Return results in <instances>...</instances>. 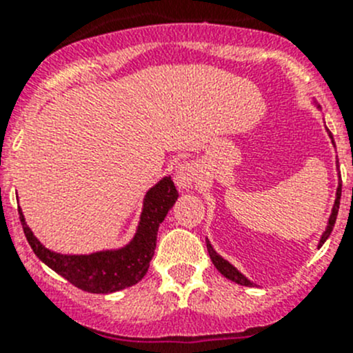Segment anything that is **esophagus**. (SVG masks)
Listing matches in <instances>:
<instances>
[{"label": "esophagus", "mask_w": 353, "mask_h": 353, "mask_svg": "<svg viewBox=\"0 0 353 353\" xmlns=\"http://www.w3.org/2000/svg\"><path fill=\"white\" fill-rule=\"evenodd\" d=\"M198 177H199L198 167L191 162H184L176 169L174 181H176V186L179 188L181 191H190L191 188L194 186V183L198 181Z\"/></svg>", "instance_id": "1"}]
</instances>
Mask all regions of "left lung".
Here are the masks:
<instances>
[{"instance_id":"obj_1","label":"left lung","mask_w":353,"mask_h":353,"mask_svg":"<svg viewBox=\"0 0 353 353\" xmlns=\"http://www.w3.org/2000/svg\"><path fill=\"white\" fill-rule=\"evenodd\" d=\"M312 104L318 105V104H316V102H312ZM326 133H328V137L331 138V143L334 145L333 137H331V131L328 130V128H326ZM336 170H338V160H336ZM338 179H340V181H338V188H336V194H334L333 208H331L330 219H328V223H326L325 232L321 234V239H319V243H318V249L326 243V239H328V237H330L331 230H333L334 222H336V215H338V208H340V198H341V176H340V172H338ZM206 249H208V254H210V258H212V263H213V265H215V268L219 270V272L222 273V275L225 276V279L232 280V282L239 283V285H244V287H254L256 285V283H252L251 280L245 279L243 273H241L239 270H237L236 266L232 265V263L227 261L225 258H222V256H220L219 252H216L215 249H213V245L208 241V237H206Z\"/></svg>"}]
</instances>
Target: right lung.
Masks as SVG:
<instances>
[{"label":"right lung","instance_id":"right-lung-1","mask_svg":"<svg viewBox=\"0 0 353 353\" xmlns=\"http://www.w3.org/2000/svg\"><path fill=\"white\" fill-rule=\"evenodd\" d=\"M179 198L170 176L162 177L147 191L134 236L117 249H102L90 254H63L48 249L25 222L19 208L25 237L32 251L58 275L90 294H112L140 282L148 272L157 245L160 223Z\"/></svg>","mask_w":353,"mask_h":353}]
</instances>
